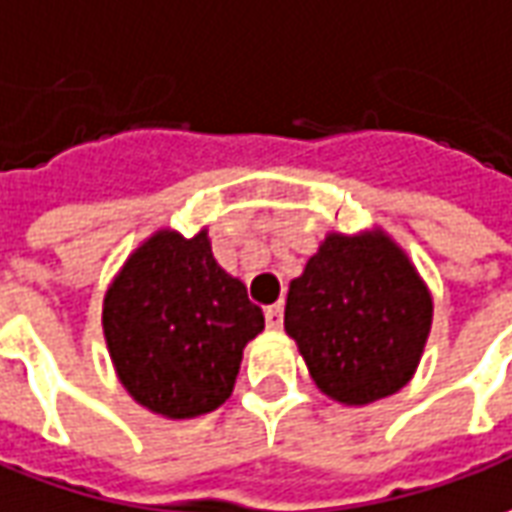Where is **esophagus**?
Masks as SVG:
<instances>
[{"label": "esophagus", "mask_w": 512, "mask_h": 512, "mask_svg": "<svg viewBox=\"0 0 512 512\" xmlns=\"http://www.w3.org/2000/svg\"><path fill=\"white\" fill-rule=\"evenodd\" d=\"M266 324L271 330H280L282 327V305L266 307Z\"/></svg>", "instance_id": "34e87169"}]
</instances>
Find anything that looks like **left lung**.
Instances as JSON below:
<instances>
[{
    "label": "left lung",
    "mask_w": 512,
    "mask_h": 512,
    "mask_svg": "<svg viewBox=\"0 0 512 512\" xmlns=\"http://www.w3.org/2000/svg\"><path fill=\"white\" fill-rule=\"evenodd\" d=\"M430 324V293L385 235H330L285 302V332L310 377L343 405L399 391L416 371Z\"/></svg>",
    "instance_id": "obj_1"
}]
</instances>
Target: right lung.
Here are the masks:
<instances>
[{
	"label": "right lung",
	"mask_w": 512,
	"mask_h": 512,
	"mask_svg": "<svg viewBox=\"0 0 512 512\" xmlns=\"http://www.w3.org/2000/svg\"><path fill=\"white\" fill-rule=\"evenodd\" d=\"M105 338L124 388L169 418L210 413L230 399L246 341L263 310L210 252L207 232H157L105 296Z\"/></svg>",
	"instance_id": "1"
}]
</instances>
